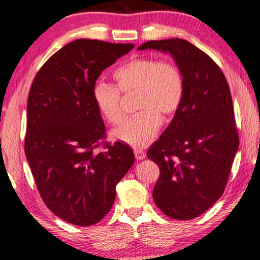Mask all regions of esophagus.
<instances>
[{
    "mask_svg": "<svg viewBox=\"0 0 260 260\" xmlns=\"http://www.w3.org/2000/svg\"><path fill=\"white\" fill-rule=\"evenodd\" d=\"M134 155H135V159L137 160H142L145 158V152L141 151L140 148H134Z\"/></svg>",
    "mask_w": 260,
    "mask_h": 260,
    "instance_id": "esophagus-1",
    "label": "esophagus"
}]
</instances>
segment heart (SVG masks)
Listing matches in <instances>:
<instances>
[{
    "label": "heart",
    "instance_id": "1",
    "mask_svg": "<svg viewBox=\"0 0 260 260\" xmlns=\"http://www.w3.org/2000/svg\"><path fill=\"white\" fill-rule=\"evenodd\" d=\"M116 86L98 82L93 98L99 112L111 123L123 118V95L138 94V114L126 119L113 137L133 147L148 145L161 126V116H173L185 96V78L177 63L154 57H134L114 71Z\"/></svg>",
    "mask_w": 260,
    "mask_h": 260
}]
</instances>
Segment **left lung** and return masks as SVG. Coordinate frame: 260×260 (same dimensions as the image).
<instances>
[{
  "instance_id": "left-lung-1",
  "label": "left lung",
  "mask_w": 260,
  "mask_h": 260,
  "mask_svg": "<svg viewBox=\"0 0 260 260\" xmlns=\"http://www.w3.org/2000/svg\"><path fill=\"white\" fill-rule=\"evenodd\" d=\"M172 54L185 78V96L170 126L147 151L159 166L153 189L167 217L191 220L220 198L239 147L228 80L212 58L182 39L139 47Z\"/></svg>"
}]
</instances>
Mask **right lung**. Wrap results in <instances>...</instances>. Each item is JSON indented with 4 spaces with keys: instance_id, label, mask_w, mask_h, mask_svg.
<instances>
[{
    "instance_id": "right-lung-1",
    "label": "right lung",
    "mask_w": 260,
    "mask_h": 260,
    "mask_svg": "<svg viewBox=\"0 0 260 260\" xmlns=\"http://www.w3.org/2000/svg\"><path fill=\"white\" fill-rule=\"evenodd\" d=\"M133 43L75 40L36 73L27 104L24 152L46 206L78 226L96 224L111 211L115 186L134 164L129 146L106 141L94 102L99 76Z\"/></svg>"
}]
</instances>
